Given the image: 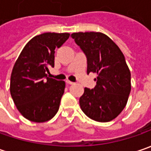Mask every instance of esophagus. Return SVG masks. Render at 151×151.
<instances>
[{
    "label": "esophagus",
    "instance_id": "34e87169",
    "mask_svg": "<svg viewBox=\"0 0 151 151\" xmlns=\"http://www.w3.org/2000/svg\"><path fill=\"white\" fill-rule=\"evenodd\" d=\"M65 82H66L67 84H69V85L74 84V82H72V81H69V80H66V81H65Z\"/></svg>",
    "mask_w": 151,
    "mask_h": 151
}]
</instances>
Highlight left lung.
<instances>
[{"label": "left lung", "instance_id": "1", "mask_svg": "<svg viewBox=\"0 0 151 151\" xmlns=\"http://www.w3.org/2000/svg\"><path fill=\"white\" fill-rule=\"evenodd\" d=\"M71 37L86 57L87 74H97L95 87H86L80 97L81 108L90 119L109 122L123 111L130 93L131 75L124 55L101 32H74Z\"/></svg>", "mask_w": 151, "mask_h": 151}]
</instances>
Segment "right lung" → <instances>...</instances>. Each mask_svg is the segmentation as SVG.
<instances>
[{"instance_id": "add662e5", "label": "right lung", "mask_w": 151, "mask_h": 151, "mask_svg": "<svg viewBox=\"0 0 151 151\" xmlns=\"http://www.w3.org/2000/svg\"><path fill=\"white\" fill-rule=\"evenodd\" d=\"M70 37L69 33L44 32L32 38L21 52L11 75L10 91L22 115L32 122L43 123L57 113L65 83L47 77L55 66V50Z\"/></svg>"}]
</instances>
